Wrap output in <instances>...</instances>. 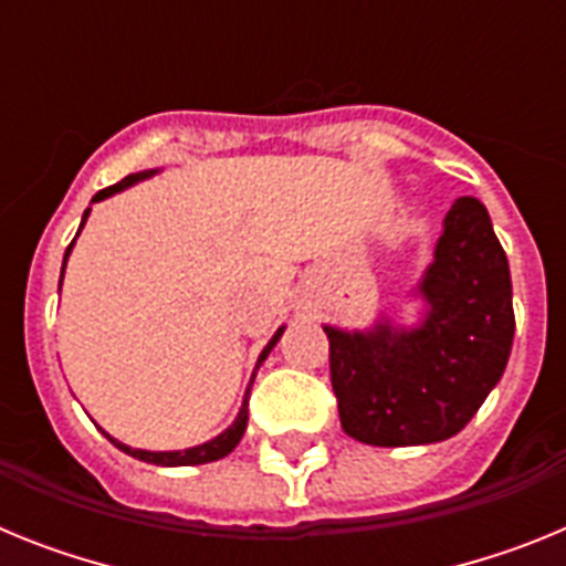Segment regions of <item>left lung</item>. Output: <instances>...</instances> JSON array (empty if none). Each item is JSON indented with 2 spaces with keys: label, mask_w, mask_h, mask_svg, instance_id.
Returning a JSON list of instances; mask_svg holds the SVG:
<instances>
[{
  "label": "left lung",
  "mask_w": 566,
  "mask_h": 566,
  "mask_svg": "<svg viewBox=\"0 0 566 566\" xmlns=\"http://www.w3.org/2000/svg\"><path fill=\"white\" fill-rule=\"evenodd\" d=\"M417 294V326L377 319L365 332L323 326L339 422L352 439L408 448L451 439L502 379L513 348L507 254L476 198L448 209Z\"/></svg>",
  "instance_id": "left-lung-1"
}]
</instances>
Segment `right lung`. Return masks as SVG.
Returning a JSON list of instances; mask_svg holds the SVG:
<instances>
[{"mask_svg": "<svg viewBox=\"0 0 566 566\" xmlns=\"http://www.w3.org/2000/svg\"><path fill=\"white\" fill-rule=\"evenodd\" d=\"M149 175H155V169H147V172L127 175L124 181L113 184V187H107V189H102V192L93 195V203L104 201V198H109V195L122 192V189L133 187V184H138V181H144V178H149ZM87 214H90V209H84L82 227H84V221H87ZM82 227H78V232H82ZM78 232H76V238H78ZM76 238H73V243H76ZM73 243H70L67 252H64V263H67L70 252H73ZM64 263H62V277H64ZM280 334H283V328H277V332H274V337L269 339L266 348L260 352L258 365H254V371H252V379H249L247 397H243V405H240V411H238V417H234V422L229 424V428L223 433H218V437H214V439H209V442L195 444V448H187V451H142V448H129V444L118 442V439L109 437L107 431H102V433L109 439V442L115 444V448H118V451L127 453V457L142 459V462H149V464H161V468H187V464H207V462H218V459L229 457V453H232L234 448H238V442H240V437H243V431H247V422H249V391H252L254 374H258L260 363H263V359L269 357V352H272L274 345H277Z\"/></svg>", "mask_w": 566, "mask_h": 566, "instance_id": "obj_1", "label": "right lung"}]
</instances>
